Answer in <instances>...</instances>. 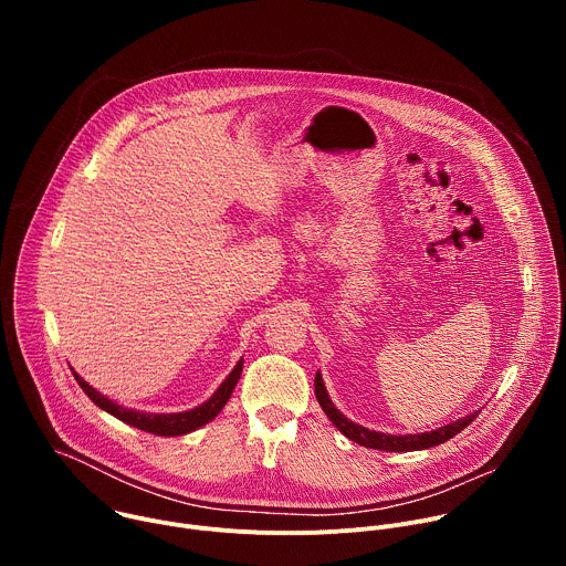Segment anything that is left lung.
Returning <instances> with one entry per match:
<instances>
[{
  "mask_svg": "<svg viewBox=\"0 0 566 566\" xmlns=\"http://www.w3.org/2000/svg\"><path fill=\"white\" fill-rule=\"evenodd\" d=\"M315 398L319 402V408L325 410V415L329 417V421L354 443L365 446V448H374V450H385V452H415V450H428L432 446L446 443L448 439H452L454 434H459L463 428H468L476 417V412H470L448 426H441L437 430L430 432H421V434H385V432H376L369 430L365 426L354 423L352 419H347L336 406L334 400L329 398V391L325 387V380H322V374H315Z\"/></svg>",
  "mask_w": 566,
  "mask_h": 566,
  "instance_id": "left-lung-1",
  "label": "left lung"
}]
</instances>
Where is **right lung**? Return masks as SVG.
Here are the masks:
<instances>
[{
  "label": "right lung",
  "mask_w": 566,
  "mask_h": 566,
  "mask_svg": "<svg viewBox=\"0 0 566 566\" xmlns=\"http://www.w3.org/2000/svg\"><path fill=\"white\" fill-rule=\"evenodd\" d=\"M241 369H244V358L237 360V365L226 376V380L217 387V391L208 400L201 402V406H197L192 410H186V412L151 415V412H140V410H132V408L120 406V402H116L109 396L94 389L83 376L73 371V367H71L77 385L83 387V391L96 402L101 410H105L107 415L116 417L118 421H123L132 428H138L143 432H149V434H156V437H181V434H190V432L203 428L206 423H210L223 410V406L228 402V398H230V394H232V389H234V385L241 376Z\"/></svg>",
  "instance_id": "add662e5"
}]
</instances>
